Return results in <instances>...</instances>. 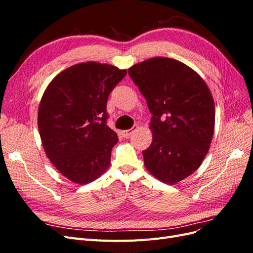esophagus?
<instances>
[{
  "label": "esophagus",
  "mask_w": 253,
  "mask_h": 253,
  "mask_svg": "<svg viewBox=\"0 0 253 253\" xmlns=\"http://www.w3.org/2000/svg\"><path fill=\"white\" fill-rule=\"evenodd\" d=\"M137 128H138V126L136 125V126H134L132 128H129V129H125V131H122V132H121V135L124 136L125 138H127V137H128L129 135H131V134H133V133L136 131Z\"/></svg>",
  "instance_id": "1"
}]
</instances>
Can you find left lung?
Masks as SVG:
<instances>
[{
	"label": "left lung",
	"instance_id": "obj_1",
	"mask_svg": "<svg viewBox=\"0 0 253 253\" xmlns=\"http://www.w3.org/2000/svg\"><path fill=\"white\" fill-rule=\"evenodd\" d=\"M153 115V140L142 151L144 167L175 185L201 167L215 124L213 97L204 79L180 61L155 57L128 68Z\"/></svg>",
	"mask_w": 253,
	"mask_h": 253
}]
</instances>
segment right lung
<instances>
[{"label": "right lung", "mask_w": 253, "mask_h": 253, "mask_svg": "<svg viewBox=\"0 0 253 253\" xmlns=\"http://www.w3.org/2000/svg\"><path fill=\"white\" fill-rule=\"evenodd\" d=\"M126 70L94 61L75 64L51 80L38 110L46 156L67 179L94 181L109 169L118 136L106 125V102Z\"/></svg>", "instance_id": "add662e5"}]
</instances>
